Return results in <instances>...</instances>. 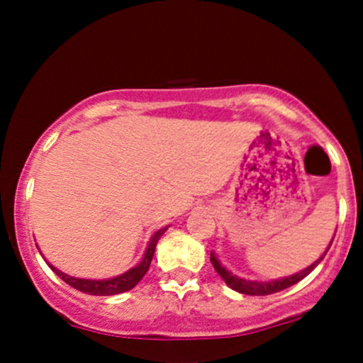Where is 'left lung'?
I'll return each mask as SVG.
<instances>
[{
    "instance_id": "1",
    "label": "left lung",
    "mask_w": 363,
    "mask_h": 363,
    "mask_svg": "<svg viewBox=\"0 0 363 363\" xmlns=\"http://www.w3.org/2000/svg\"><path fill=\"white\" fill-rule=\"evenodd\" d=\"M333 239H335V237H333ZM331 244H333V240L329 242L328 249L324 251L323 256H320L318 261L312 262L311 266H307L306 269L291 274V277H285V278H280V280H272V281H251V280H244V278L235 277V274H232L228 269H225L223 266L220 264V261L216 259V256L213 252H211L210 261H211V264H213V268L216 269V273L223 278V281L227 283L232 290L239 291V294H245V295H269V294H277V291L289 289V286L301 281L302 278H306L307 274H309L312 269H314L315 266H318L319 262L324 259V256H326V252L329 251V247H331Z\"/></svg>"
}]
</instances>
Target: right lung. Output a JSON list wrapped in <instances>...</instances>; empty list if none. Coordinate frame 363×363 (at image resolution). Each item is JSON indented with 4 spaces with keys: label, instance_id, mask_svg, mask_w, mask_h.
I'll use <instances>...</instances> for the list:
<instances>
[{
    "label": "right lung",
    "instance_id": "right-lung-1",
    "mask_svg": "<svg viewBox=\"0 0 363 363\" xmlns=\"http://www.w3.org/2000/svg\"><path fill=\"white\" fill-rule=\"evenodd\" d=\"M165 230H167V227L160 228V230L153 234L152 240H150V244L147 247V251H145L143 259H141L138 264L135 266V268L128 269L126 273L119 274V277L109 278V280H85V278H74V277H69V274L60 272V269L54 268V266L49 264V262H48V264H49V268H51L52 272L56 273L62 281L68 283V285L73 286V289L83 291V294H89V295H118V294H123V291L135 289V286L138 285V281L141 280V278L145 277V273L148 272L150 262H152L153 254H155V247H157L158 239L164 235Z\"/></svg>",
    "mask_w": 363,
    "mask_h": 363
}]
</instances>
